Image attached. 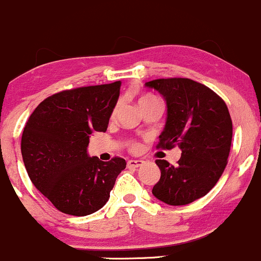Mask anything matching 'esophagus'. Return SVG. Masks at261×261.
<instances>
[{
  "mask_svg": "<svg viewBox=\"0 0 261 261\" xmlns=\"http://www.w3.org/2000/svg\"><path fill=\"white\" fill-rule=\"evenodd\" d=\"M143 164V161L141 160H130L127 162V167L128 168H139Z\"/></svg>",
  "mask_w": 261,
  "mask_h": 261,
  "instance_id": "esophagus-1",
  "label": "esophagus"
}]
</instances>
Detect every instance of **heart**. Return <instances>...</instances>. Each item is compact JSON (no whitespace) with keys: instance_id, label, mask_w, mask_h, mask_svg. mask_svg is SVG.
<instances>
[{"instance_id":"b5f03b06","label":"heart","mask_w":261,"mask_h":261,"mask_svg":"<svg viewBox=\"0 0 261 261\" xmlns=\"http://www.w3.org/2000/svg\"><path fill=\"white\" fill-rule=\"evenodd\" d=\"M137 103H139L140 110L145 109V108H148L151 106H160V101H158L157 97H154L153 94H149V93H146V94L141 95Z\"/></svg>"}]
</instances>
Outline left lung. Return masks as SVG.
I'll list each match as a JSON object with an SVG mask.
<instances>
[{
  "label": "left lung",
  "instance_id": "left-lung-1",
  "mask_svg": "<svg viewBox=\"0 0 261 261\" xmlns=\"http://www.w3.org/2000/svg\"><path fill=\"white\" fill-rule=\"evenodd\" d=\"M145 86L155 89L167 104L158 146L181 149L176 166L155 161L161 179L152 194L168 205H188L205 196L226 168L233 131L228 108L208 87L193 80L161 79Z\"/></svg>",
  "mask_w": 261,
  "mask_h": 261
}]
</instances>
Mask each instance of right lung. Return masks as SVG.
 Instances as JSON below:
<instances>
[{
	"mask_svg": "<svg viewBox=\"0 0 261 261\" xmlns=\"http://www.w3.org/2000/svg\"><path fill=\"white\" fill-rule=\"evenodd\" d=\"M120 81L56 93L29 116L22 135L23 162L34 187L59 211L87 216L106 205L124 158L109 162L87 152L93 131H107Z\"/></svg>",
	"mask_w": 261,
	"mask_h": 261,
	"instance_id": "add662e5",
	"label": "right lung"
}]
</instances>
